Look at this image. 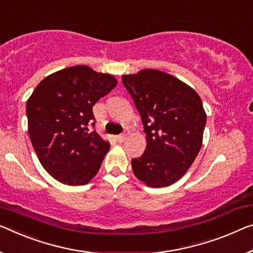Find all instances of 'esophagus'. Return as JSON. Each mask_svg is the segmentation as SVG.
Instances as JSON below:
<instances>
[{"label": "esophagus", "mask_w": 253, "mask_h": 253, "mask_svg": "<svg viewBox=\"0 0 253 253\" xmlns=\"http://www.w3.org/2000/svg\"><path fill=\"white\" fill-rule=\"evenodd\" d=\"M127 135H129V131H127V130H124V132H123L122 134H119V135H116V140H118L119 142H123L124 140L126 139Z\"/></svg>", "instance_id": "1"}]
</instances>
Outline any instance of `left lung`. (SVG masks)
<instances>
[{
  "instance_id": "obj_1",
  "label": "left lung",
  "mask_w": 253,
  "mask_h": 253,
  "mask_svg": "<svg viewBox=\"0 0 253 253\" xmlns=\"http://www.w3.org/2000/svg\"><path fill=\"white\" fill-rule=\"evenodd\" d=\"M141 116L147 146L131 162L135 177L150 188L175 183L203 145L207 115L197 91L172 75L145 69L122 76Z\"/></svg>"
}]
</instances>
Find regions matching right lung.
Instances as JSON below:
<instances>
[{
    "label": "right lung",
    "mask_w": 253,
    "mask_h": 253,
    "mask_svg": "<svg viewBox=\"0 0 253 253\" xmlns=\"http://www.w3.org/2000/svg\"><path fill=\"white\" fill-rule=\"evenodd\" d=\"M116 84L112 75L75 65L42 79L27 100L34 149L42 166L61 183L84 185L99 170L110 142L88 126L95 120L92 106Z\"/></svg>",
    "instance_id": "right-lung-1"
}]
</instances>
